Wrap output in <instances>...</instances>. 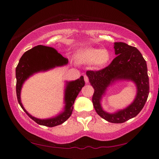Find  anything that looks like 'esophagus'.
Returning a JSON list of instances; mask_svg holds the SVG:
<instances>
[{
    "mask_svg": "<svg viewBox=\"0 0 159 159\" xmlns=\"http://www.w3.org/2000/svg\"><path fill=\"white\" fill-rule=\"evenodd\" d=\"M84 82H86V83H88V82H89V78H88V76H87V75L84 76Z\"/></svg>",
    "mask_w": 159,
    "mask_h": 159,
    "instance_id": "1",
    "label": "esophagus"
}]
</instances>
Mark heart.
<instances>
[{"label":"heart","mask_w":159,"mask_h":159,"mask_svg":"<svg viewBox=\"0 0 159 159\" xmlns=\"http://www.w3.org/2000/svg\"><path fill=\"white\" fill-rule=\"evenodd\" d=\"M76 58L82 63L95 62L98 66H103L109 61L110 53L106 49L85 48L77 52Z\"/></svg>","instance_id":"obj_1"}]
</instances>
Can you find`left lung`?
<instances>
[{
	"label": "left lung",
	"instance_id": "1",
	"mask_svg": "<svg viewBox=\"0 0 159 159\" xmlns=\"http://www.w3.org/2000/svg\"><path fill=\"white\" fill-rule=\"evenodd\" d=\"M117 56L105 68L87 71L90 84L94 88L93 103L100 116L111 123H124L135 117L144 107L149 94V79L146 61L135 47L125 43H114ZM117 79H129L137 85L136 99L131 105L115 114H108L102 109L100 99L107 87Z\"/></svg>",
	"mask_w": 159,
	"mask_h": 159
}]
</instances>
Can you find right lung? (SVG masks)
Returning a JSON list of instances; mask_svg holds the SVG:
<instances>
[{
  "label": "right lung",
  "instance_id": "add662e5",
  "mask_svg": "<svg viewBox=\"0 0 159 159\" xmlns=\"http://www.w3.org/2000/svg\"><path fill=\"white\" fill-rule=\"evenodd\" d=\"M68 63V58H64L51 47L44 45H37L32 49L26 51L21 56L16 68V96L19 105L25 112L32 120L40 125L53 127L61 125L66 121L71 115L73 111V104L77 95L84 85V77L67 83L65 91V110L58 116L48 119H39L31 116L23 107L21 103L20 92L22 84L30 76L40 71H45L55 66H63Z\"/></svg>",
  "mask_w": 159,
  "mask_h": 159
}]
</instances>
